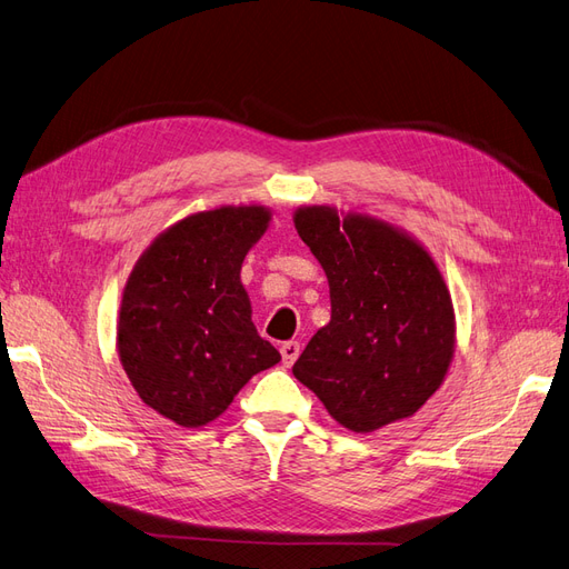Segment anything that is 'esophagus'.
I'll list each match as a JSON object with an SVG mask.
<instances>
[{
    "label": "esophagus",
    "mask_w": 569,
    "mask_h": 569,
    "mask_svg": "<svg viewBox=\"0 0 569 569\" xmlns=\"http://www.w3.org/2000/svg\"><path fill=\"white\" fill-rule=\"evenodd\" d=\"M280 353H282V363L289 368L291 363H295V360L299 358V353H301V343L299 341H284L282 347H280Z\"/></svg>",
    "instance_id": "1"
}]
</instances>
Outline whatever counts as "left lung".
Instances as JSON below:
<instances>
[{
  "label": "left lung",
  "mask_w": 569,
  "mask_h": 569,
  "mask_svg": "<svg viewBox=\"0 0 569 569\" xmlns=\"http://www.w3.org/2000/svg\"><path fill=\"white\" fill-rule=\"evenodd\" d=\"M295 228L330 284V322L291 368L356 435L412 418L443 385L456 313L443 274L416 237L368 213L299 206Z\"/></svg>",
  "instance_id": "obj_1"
}]
</instances>
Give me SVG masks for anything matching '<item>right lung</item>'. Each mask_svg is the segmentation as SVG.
Listing matches in <instances>:
<instances>
[{
  "label": "right lung",
  "instance_id": "obj_1",
  "mask_svg": "<svg viewBox=\"0 0 569 569\" xmlns=\"http://www.w3.org/2000/svg\"><path fill=\"white\" fill-rule=\"evenodd\" d=\"M270 218L261 203L197 211L153 239L128 274L118 358L137 396L170 422H213L256 372L280 363L256 332L239 274Z\"/></svg>",
  "mask_w": 569,
  "mask_h": 569
}]
</instances>
